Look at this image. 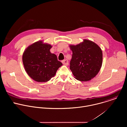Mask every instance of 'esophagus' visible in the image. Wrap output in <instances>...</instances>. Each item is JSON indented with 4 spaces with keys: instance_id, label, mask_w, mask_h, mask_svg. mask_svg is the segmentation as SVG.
Instances as JSON below:
<instances>
[{
    "instance_id": "esophagus-1",
    "label": "esophagus",
    "mask_w": 127,
    "mask_h": 127,
    "mask_svg": "<svg viewBox=\"0 0 127 127\" xmlns=\"http://www.w3.org/2000/svg\"><path fill=\"white\" fill-rule=\"evenodd\" d=\"M62 62L63 64H64V65H67L68 64V60H66V59H65V60H63V61H62Z\"/></svg>"
}]
</instances>
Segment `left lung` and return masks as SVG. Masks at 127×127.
I'll list each match as a JSON object with an SVG mask.
<instances>
[{"label":"left lung","instance_id":"left-lung-1","mask_svg":"<svg viewBox=\"0 0 127 127\" xmlns=\"http://www.w3.org/2000/svg\"><path fill=\"white\" fill-rule=\"evenodd\" d=\"M70 47L72 51L70 69L75 78L81 81H87L95 77L102 65V53L100 47L87 40Z\"/></svg>","mask_w":127,"mask_h":127}]
</instances>
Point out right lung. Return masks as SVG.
<instances>
[{"instance_id":"add662e5","label":"right lung","mask_w":127,"mask_h":127,"mask_svg":"<svg viewBox=\"0 0 127 127\" xmlns=\"http://www.w3.org/2000/svg\"><path fill=\"white\" fill-rule=\"evenodd\" d=\"M50 45L42 41L28 47L23 55V62L28 74L34 81L47 82L55 76L62 63L55 54L51 53Z\"/></svg>"}]
</instances>
